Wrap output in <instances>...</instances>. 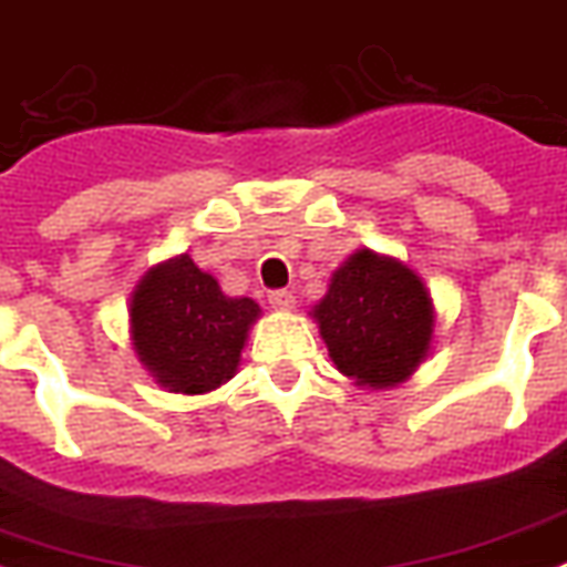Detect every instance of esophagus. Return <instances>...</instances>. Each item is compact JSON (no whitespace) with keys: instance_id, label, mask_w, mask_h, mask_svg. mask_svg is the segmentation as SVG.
<instances>
[{"instance_id":"esophagus-1","label":"esophagus","mask_w":567,"mask_h":567,"mask_svg":"<svg viewBox=\"0 0 567 567\" xmlns=\"http://www.w3.org/2000/svg\"><path fill=\"white\" fill-rule=\"evenodd\" d=\"M269 303H272L275 309H292L295 295L289 292V289H272V292H269Z\"/></svg>"}]
</instances>
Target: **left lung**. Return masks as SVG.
<instances>
[{
	"label": "left lung",
	"instance_id": "1",
	"mask_svg": "<svg viewBox=\"0 0 567 567\" xmlns=\"http://www.w3.org/2000/svg\"><path fill=\"white\" fill-rule=\"evenodd\" d=\"M312 318L338 370L372 390L413 375L433 338V301L422 278L370 249H358L332 275Z\"/></svg>",
	"mask_w": 567,
	"mask_h": 567
}]
</instances>
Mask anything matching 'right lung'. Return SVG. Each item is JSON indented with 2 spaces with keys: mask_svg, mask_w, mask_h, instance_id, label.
<instances>
[{
  "mask_svg": "<svg viewBox=\"0 0 567 567\" xmlns=\"http://www.w3.org/2000/svg\"><path fill=\"white\" fill-rule=\"evenodd\" d=\"M260 307L229 298L188 255L154 266L132 295L140 361L172 393H209L229 381Z\"/></svg>",
  "mask_w": 567,
  "mask_h": 567,
  "instance_id": "obj_1",
  "label": "right lung"
}]
</instances>
